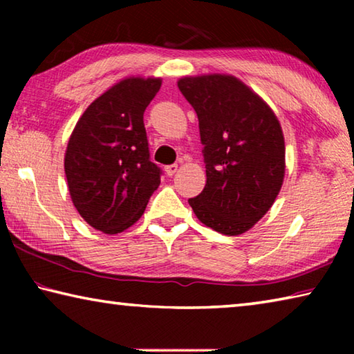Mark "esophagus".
I'll list each match as a JSON object with an SVG mask.
<instances>
[{"mask_svg":"<svg viewBox=\"0 0 354 354\" xmlns=\"http://www.w3.org/2000/svg\"><path fill=\"white\" fill-rule=\"evenodd\" d=\"M176 171H178V165H176V164H171V165H167V167H165V173H167V175H169V176H173Z\"/></svg>","mask_w":354,"mask_h":354,"instance_id":"34e87169","label":"esophagus"}]
</instances>
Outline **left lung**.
Masks as SVG:
<instances>
[{
  "label": "left lung",
  "mask_w": 354,
  "mask_h": 354,
  "mask_svg": "<svg viewBox=\"0 0 354 354\" xmlns=\"http://www.w3.org/2000/svg\"><path fill=\"white\" fill-rule=\"evenodd\" d=\"M198 115L206 185L189 205L201 223L226 236L253 227L277 200L284 181L286 147L274 112L230 75L178 81Z\"/></svg>",
  "instance_id": "left-lung-1"
}]
</instances>
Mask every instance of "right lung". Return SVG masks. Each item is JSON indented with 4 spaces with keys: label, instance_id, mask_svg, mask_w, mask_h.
I'll use <instances>...</instances> for the list:
<instances>
[{
    "label": "right lung",
    "instance_id": "add662e5",
    "mask_svg": "<svg viewBox=\"0 0 354 354\" xmlns=\"http://www.w3.org/2000/svg\"><path fill=\"white\" fill-rule=\"evenodd\" d=\"M160 84L140 76L117 82L84 111L70 136L64 167L71 201L104 234L134 225L160 184L143 124Z\"/></svg>",
    "mask_w": 354,
    "mask_h": 354
}]
</instances>
